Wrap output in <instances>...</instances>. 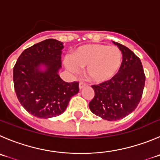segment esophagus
<instances>
[{
    "mask_svg": "<svg viewBox=\"0 0 160 160\" xmlns=\"http://www.w3.org/2000/svg\"><path fill=\"white\" fill-rule=\"evenodd\" d=\"M87 86H88V85L86 84V83H80V85H79V88H80V90H81V89L84 88H86V87H87Z\"/></svg>",
    "mask_w": 160,
    "mask_h": 160,
    "instance_id": "34e87169",
    "label": "esophagus"
}]
</instances>
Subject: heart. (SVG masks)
I'll list each match as a JSON object with an SVG mask.
<instances>
[{
    "instance_id": "obj_1",
    "label": "heart",
    "mask_w": 160,
    "mask_h": 160,
    "mask_svg": "<svg viewBox=\"0 0 160 160\" xmlns=\"http://www.w3.org/2000/svg\"><path fill=\"white\" fill-rule=\"evenodd\" d=\"M65 65L73 73L80 67H87L86 73L91 81L101 83L111 80L118 72L122 63V54L116 46L102 44H87L80 46L72 53V59L66 58Z\"/></svg>"
}]
</instances>
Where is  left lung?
I'll return each mask as SVG.
<instances>
[{
	"label": "left lung",
	"mask_w": 160,
	"mask_h": 160,
	"mask_svg": "<svg viewBox=\"0 0 160 160\" xmlns=\"http://www.w3.org/2000/svg\"><path fill=\"white\" fill-rule=\"evenodd\" d=\"M122 53V63L111 80L92 85L95 92L89 108L104 120L117 121L131 114L142 97L145 75L141 60L129 48L113 42Z\"/></svg>",
	"instance_id": "obj_1"
}]
</instances>
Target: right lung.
I'll list each match as a JSON object with an SVG mask.
<instances>
[{"instance_id": "obj_1", "label": "right lung", "mask_w": 160, "mask_h": 160, "mask_svg": "<svg viewBox=\"0 0 160 160\" xmlns=\"http://www.w3.org/2000/svg\"><path fill=\"white\" fill-rule=\"evenodd\" d=\"M63 43L50 38L26 49L13 68L16 96L23 108L39 118L63 114L79 92V83L60 77Z\"/></svg>"}]
</instances>
